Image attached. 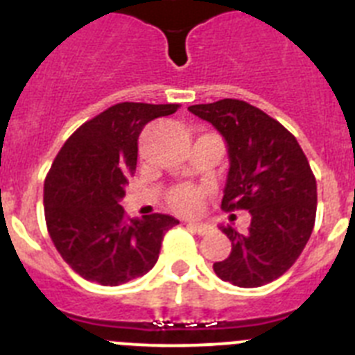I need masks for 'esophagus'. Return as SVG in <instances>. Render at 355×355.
I'll return each instance as SVG.
<instances>
[{
  "label": "esophagus",
  "instance_id": "esophagus-1",
  "mask_svg": "<svg viewBox=\"0 0 355 355\" xmlns=\"http://www.w3.org/2000/svg\"><path fill=\"white\" fill-rule=\"evenodd\" d=\"M188 227L192 229L193 233H197V234H200V236H202V234H208V233H211V225L209 224H202V222H188Z\"/></svg>",
  "mask_w": 355,
  "mask_h": 355
}]
</instances>
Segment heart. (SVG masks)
<instances>
[{"mask_svg":"<svg viewBox=\"0 0 355 355\" xmlns=\"http://www.w3.org/2000/svg\"><path fill=\"white\" fill-rule=\"evenodd\" d=\"M206 190L200 187H192V184H183L172 190L168 196V205L181 213H196L202 206Z\"/></svg>","mask_w":355,"mask_h":355,"instance_id":"heart-1","label":"heart"}]
</instances>
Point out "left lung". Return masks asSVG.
Here are the masks:
<instances>
[{
	"label": "left lung",
	"instance_id": "left-lung-1",
	"mask_svg": "<svg viewBox=\"0 0 355 355\" xmlns=\"http://www.w3.org/2000/svg\"><path fill=\"white\" fill-rule=\"evenodd\" d=\"M227 142L229 172L222 209H247L245 234L220 225L231 254L213 263L222 281L240 288L268 284L297 261L313 233L316 180L299 142L263 110L240 99L188 106Z\"/></svg>",
	"mask_w": 355,
	"mask_h": 355
}]
</instances>
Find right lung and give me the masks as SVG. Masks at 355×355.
Here are the masks:
<instances>
[{
	"mask_svg": "<svg viewBox=\"0 0 355 355\" xmlns=\"http://www.w3.org/2000/svg\"><path fill=\"white\" fill-rule=\"evenodd\" d=\"M178 108L117 103L81 124L56 155L44 181L46 225L64 261L87 281L119 286L142 277L158 261L165 233L180 224L162 213L128 218L119 205L144 126Z\"/></svg>",
	"mask_w": 355,
	"mask_h": 355,
	"instance_id": "1",
	"label": "right lung"
}]
</instances>
